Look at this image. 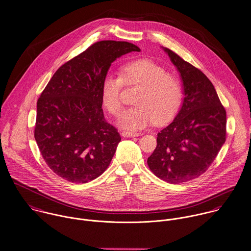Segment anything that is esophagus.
<instances>
[{"instance_id": "esophagus-1", "label": "esophagus", "mask_w": 251, "mask_h": 251, "mask_svg": "<svg viewBox=\"0 0 251 251\" xmlns=\"http://www.w3.org/2000/svg\"><path fill=\"white\" fill-rule=\"evenodd\" d=\"M122 136L123 137H127V138L138 137V136H140V133H135V132H130V131H123L122 132Z\"/></svg>"}]
</instances>
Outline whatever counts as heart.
<instances>
[{"mask_svg": "<svg viewBox=\"0 0 251 251\" xmlns=\"http://www.w3.org/2000/svg\"><path fill=\"white\" fill-rule=\"evenodd\" d=\"M124 85L140 87L134 102L118 118V125L126 130H143L155 121L163 124L179 111L183 100V85L178 76L156 62L139 58L126 62L119 69V76H106L101 84V100L112 116H117L123 107Z\"/></svg>", "mask_w": 251, "mask_h": 251, "instance_id": "heart-1", "label": "heart"}]
</instances>
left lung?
Listing matches in <instances>:
<instances>
[{"mask_svg": "<svg viewBox=\"0 0 251 251\" xmlns=\"http://www.w3.org/2000/svg\"><path fill=\"white\" fill-rule=\"evenodd\" d=\"M165 50L181 74L185 98L175 119L157 134L148 165L159 179L181 184L200 177L216 158L226 141V110L201 69Z\"/></svg>", "mask_w": 251, "mask_h": 251, "instance_id": "8db88e82", "label": "left lung"}]
</instances>
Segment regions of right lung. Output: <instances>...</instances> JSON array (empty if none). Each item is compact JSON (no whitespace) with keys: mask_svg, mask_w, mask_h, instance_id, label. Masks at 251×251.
Segmentation results:
<instances>
[{"mask_svg":"<svg viewBox=\"0 0 251 251\" xmlns=\"http://www.w3.org/2000/svg\"><path fill=\"white\" fill-rule=\"evenodd\" d=\"M122 41H100L62 64L37 101L34 137L57 176L88 183L109 166L121 137L101 108V84L117 57L140 51Z\"/></svg>","mask_w":251,"mask_h":251,"instance_id":"right-lung-1","label":"right lung"}]
</instances>
